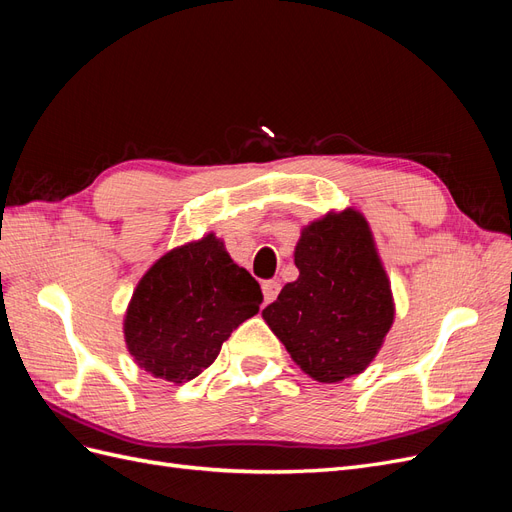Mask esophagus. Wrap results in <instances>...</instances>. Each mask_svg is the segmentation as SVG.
I'll use <instances>...</instances> for the list:
<instances>
[{
	"instance_id": "obj_1",
	"label": "esophagus",
	"mask_w": 512,
	"mask_h": 512,
	"mask_svg": "<svg viewBox=\"0 0 512 512\" xmlns=\"http://www.w3.org/2000/svg\"><path fill=\"white\" fill-rule=\"evenodd\" d=\"M280 282L275 280H267L262 282V297H265V303H273L277 299V294H280Z\"/></svg>"
}]
</instances>
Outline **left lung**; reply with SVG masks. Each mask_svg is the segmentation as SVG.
<instances>
[{
  "mask_svg": "<svg viewBox=\"0 0 512 512\" xmlns=\"http://www.w3.org/2000/svg\"><path fill=\"white\" fill-rule=\"evenodd\" d=\"M294 265L299 277L262 309V318L314 380L361 374L395 318L391 282L363 213L329 211L305 226Z\"/></svg>",
  "mask_w": 512,
  "mask_h": 512,
  "instance_id": "1",
  "label": "left lung"
}]
</instances>
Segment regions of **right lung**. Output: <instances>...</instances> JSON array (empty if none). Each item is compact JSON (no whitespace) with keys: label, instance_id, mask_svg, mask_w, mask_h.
Returning <instances> with one entry per match:
<instances>
[{"label":"right lung","instance_id":"right-lung-1","mask_svg":"<svg viewBox=\"0 0 512 512\" xmlns=\"http://www.w3.org/2000/svg\"><path fill=\"white\" fill-rule=\"evenodd\" d=\"M262 292L209 232L166 252L138 282L123 337L138 367L168 382L207 369L241 322L258 314Z\"/></svg>","mask_w":512,"mask_h":512}]
</instances>
